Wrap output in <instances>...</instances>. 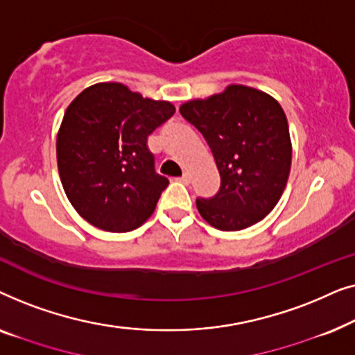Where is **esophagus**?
<instances>
[{
    "instance_id": "34e87169",
    "label": "esophagus",
    "mask_w": 355,
    "mask_h": 355,
    "mask_svg": "<svg viewBox=\"0 0 355 355\" xmlns=\"http://www.w3.org/2000/svg\"><path fill=\"white\" fill-rule=\"evenodd\" d=\"M178 181L182 182V184H189V182H191V176H189V174H182L181 178H178Z\"/></svg>"
}]
</instances>
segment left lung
<instances>
[{"mask_svg":"<svg viewBox=\"0 0 355 355\" xmlns=\"http://www.w3.org/2000/svg\"><path fill=\"white\" fill-rule=\"evenodd\" d=\"M182 118L207 140L221 184L197 198L202 218L221 231L263 220L283 196L291 171L289 125L278 101L263 92L230 85L223 94L184 103Z\"/></svg>","mask_w":355,"mask_h":355,"instance_id":"obj_1","label":"left lung"}]
</instances>
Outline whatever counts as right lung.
Returning <instances> with one entry per match:
<instances>
[{
  "label": "right lung",
  "mask_w": 355,
  "mask_h": 355,
  "mask_svg": "<svg viewBox=\"0 0 355 355\" xmlns=\"http://www.w3.org/2000/svg\"><path fill=\"white\" fill-rule=\"evenodd\" d=\"M176 108L123 84L92 85L67 106L56 140L64 192L90 225L128 232L147 221L168 178L155 171L148 135Z\"/></svg>",
  "instance_id": "add662e5"
}]
</instances>
